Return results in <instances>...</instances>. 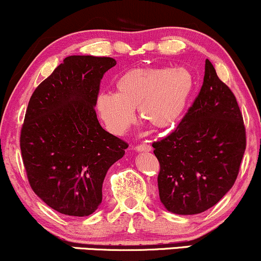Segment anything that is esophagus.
<instances>
[{
    "instance_id": "34e87169",
    "label": "esophagus",
    "mask_w": 261,
    "mask_h": 261,
    "mask_svg": "<svg viewBox=\"0 0 261 261\" xmlns=\"http://www.w3.org/2000/svg\"><path fill=\"white\" fill-rule=\"evenodd\" d=\"M135 149H136L137 152H150V150H152V147H150L149 144L142 143V144H139V146L135 147Z\"/></svg>"
}]
</instances>
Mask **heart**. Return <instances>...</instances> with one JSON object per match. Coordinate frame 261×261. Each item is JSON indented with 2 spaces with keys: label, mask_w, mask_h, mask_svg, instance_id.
<instances>
[{
  "label": "heart",
  "mask_w": 261,
  "mask_h": 261,
  "mask_svg": "<svg viewBox=\"0 0 261 261\" xmlns=\"http://www.w3.org/2000/svg\"><path fill=\"white\" fill-rule=\"evenodd\" d=\"M193 76L187 69L134 68L117 81V92L102 91L96 111L108 131L122 135L131 126L135 109L150 127L164 130L176 122L193 91Z\"/></svg>",
  "instance_id": "b5f03b06"
}]
</instances>
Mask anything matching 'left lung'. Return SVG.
Segmentation results:
<instances>
[{"mask_svg":"<svg viewBox=\"0 0 261 261\" xmlns=\"http://www.w3.org/2000/svg\"><path fill=\"white\" fill-rule=\"evenodd\" d=\"M153 148L161 164V202L174 214L205 212L233 186L246 150V128L236 97L208 59L192 107L176 130Z\"/></svg>","mask_w":261,"mask_h":261,"instance_id":"obj_1","label":"left lung"}]
</instances>
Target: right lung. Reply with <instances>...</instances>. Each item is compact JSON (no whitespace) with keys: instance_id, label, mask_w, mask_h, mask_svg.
I'll list each match as a JSON object with an SVG mask.
<instances>
[{"instance_id":"obj_1","label":"right lung","mask_w":261,"mask_h":261,"mask_svg":"<svg viewBox=\"0 0 261 261\" xmlns=\"http://www.w3.org/2000/svg\"><path fill=\"white\" fill-rule=\"evenodd\" d=\"M117 61L69 56L41 83L28 105L21 158L37 197L70 216H89L102 203L107 171L128 144L99 125V84Z\"/></svg>"}]
</instances>
